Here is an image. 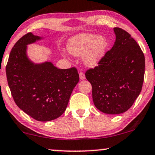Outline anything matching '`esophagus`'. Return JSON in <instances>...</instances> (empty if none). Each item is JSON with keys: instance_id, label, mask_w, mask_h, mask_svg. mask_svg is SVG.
I'll return each mask as SVG.
<instances>
[{"instance_id": "obj_1", "label": "esophagus", "mask_w": 155, "mask_h": 155, "mask_svg": "<svg viewBox=\"0 0 155 155\" xmlns=\"http://www.w3.org/2000/svg\"><path fill=\"white\" fill-rule=\"evenodd\" d=\"M79 76H80V79L82 80V81H83V80L85 79V74L83 73V72H80Z\"/></svg>"}]
</instances>
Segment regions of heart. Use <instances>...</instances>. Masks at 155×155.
<instances>
[{
    "label": "heart",
    "mask_w": 155,
    "mask_h": 155,
    "mask_svg": "<svg viewBox=\"0 0 155 155\" xmlns=\"http://www.w3.org/2000/svg\"><path fill=\"white\" fill-rule=\"evenodd\" d=\"M108 40L104 36L82 33L70 37L67 43V49L74 57H83V62L87 68L98 65L108 49Z\"/></svg>",
    "instance_id": "obj_1"
}]
</instances>
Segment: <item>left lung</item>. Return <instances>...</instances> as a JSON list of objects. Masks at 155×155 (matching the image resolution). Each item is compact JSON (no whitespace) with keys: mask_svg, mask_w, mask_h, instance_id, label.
Returning a JSON list of instances; mask_svg holds the SVG:
<instances>
[{"mask_svg":"<svg viewBox=\"0 0 155 155\" xmlns=\"http://www.w3.org/2000/svg\"><path fill=\"white\" fill-rule=\"evenodd\" d=\"M116 41L98 65L85 72L92 85L95 106L107 114L129 110L136 100L144 82V55L128 32L114 28Z\"/></svg>","mask_w":155,"mask_h":155,"instance_id":"obj_1","label":"left lung"}]
</instances>
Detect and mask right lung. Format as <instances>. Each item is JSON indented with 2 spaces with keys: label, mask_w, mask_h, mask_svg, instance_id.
Segmentation results:
<instances>
[{
  "label": "right lung",
  "mask_w": 155,
  "mask_h": 155,
  "mask_svg": "<svg viewBox=\"0 0 155 155\" xmlns=\"http://www.w3.org/2000/svg\"><path fill=\"white\" fill-rule=\"evenodd\" d=\"M44 39L28 33L13 46L6 65L8 84L20 109L37 121H49L62 115L79 82L77 69H59L52 62L35 63L28 45Z\"/></svg>",
  "instance_id": "obj_1"
}]
</instances>
